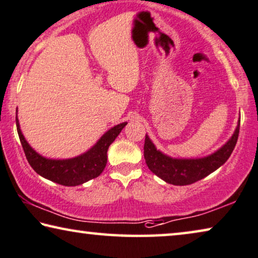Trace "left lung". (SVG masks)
I'll return each instance as SVG.
<instances>
[{"mask_svg": "<svg viewBox=\"0 0 258 258\" xmlns=\"http://www.w3.org/2000/svg\"><path fill=\"white\" fill-rule=\"evenodd\" d=\"M240 132V120L233 136L226 144L211 155L198 159H175L157 151L149 137L146 134L144 156L148 168L161 179L174 185H189L209 176L220 168L229 159L235 148Z\"/></svg>", "mask_w": 258, "mask_h": 258, "instance_id": "1", "label": "left lung"}]
</instances>
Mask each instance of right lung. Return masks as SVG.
Segmentation results:
<instances>
[{
    "label": "right lung",
    "instance_id": "obj_1",
    "mask_svg": "<svg viewBox=\"0 0 258 258\" xmlns=\"http://www.w3.org/2000/svg\"><path fill=\"white\" fill-rule=\"evenodd\" d=\"M126 125L127 122H121V124L113 126L112 128L103 134L101 139L96 142L89 151L79 156L64 160H53L41 156L31 147L23 136L16 114L18 137L30 166L38 175L64 186L81 185L88 180L98 177L106 166V153L109 146L112 144Z\"/></svg>",
    "mask_w": 258,
    "mask_h": 258
}]
</instances>
